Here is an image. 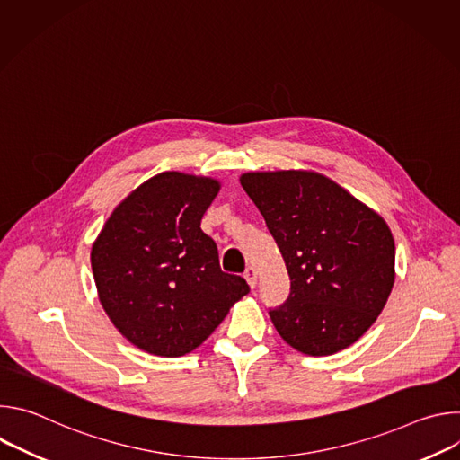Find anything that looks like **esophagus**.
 Returning <instances> with one entry per match:
<instances>
[{
	"label": "esophagus",
	"instance_id": "esophagus-1",
	"mask_svg": "<svg viewBox=\"0 0 460 460\" xmlns=\"http://www.w3.org/2000/svg\"><path fill=\"white\" fill-rule=\"evenodd\" d=\"M243 279L247 280L249 288H251V289H254V286H256V271H254L252 268H247V270H245V273H243Z\"/></svg>",
	"mask_w": 460,
	"mask_h": 460
}]
</instances>
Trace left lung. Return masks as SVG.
I'll use <instances>...</instances> for the list:
<instances>
[{"mask_svg": "<svg viewBox=\"0 0 460 460\" xmlns=\"http://www.w3.org/2000/svg\"><path fill=\"white\" fill-rule=\"evenodd\" d=\"M240 183L289 273V296L270 309L280 337L311 357L357 342L395 282V242L387 224L316 172H247Z\"/></svg>", "mask_w": 460, "mask_h": 460, "instance_id": "1", "label": "left lung"}]
</instances>
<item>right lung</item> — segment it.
<instances>
[{
  "label": "right lung",
  "mask_w": 460,
  "mask_h": 460,
  "mask_svg": "<svg viewBox=\"0 0 460 460\" xmlns=\"http://www.w3.org/2000/svg\"><path fill=\"white\" fill-rule=\"evenodd\" d=\"M218 190L211 178L156 174L112 211L93 245L105 313L147 353H190L249 293L242 277L220 270L217 243L200 227Z\"/></svg>",
  "instance_id": "1"
}]
</instances>
